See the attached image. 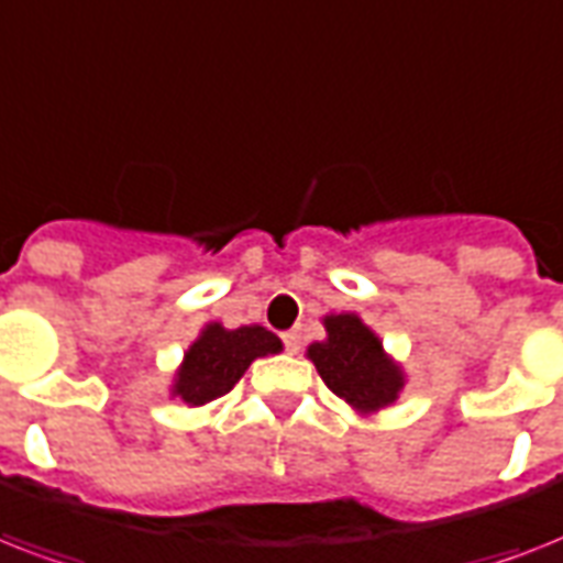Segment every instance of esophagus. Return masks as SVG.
I'll list each match as a JSON object with an SVG mask.
<instances>
[{
	"mask_svg": "<svg viewBox=\"0 0 563 563\" xmlns=\"http://www.w3.org/2000/svg\"><path fill=\"white\" fill-rule=\"evenodd\" d=\"M283 344H286V351L298 353L300 351V333L298 330H289V333H283Z\"/></svg>",
	"mask_w": 563,
	"mask_h": 563,
	"instance_id": "34e87169",
	"label": "esophagus"
}]
</instances>
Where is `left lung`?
Returning a JSON list of instances; mask_svg holds the SVG:
<instances>
[{"mask_svg":"<svg viewBox=\"0 0 563 563\" xmlns=\"http://www.w3.org/2000/svg\"><path fill=\"white\" fill-rule=\"evenodd\" d=\"M324 342H312L307 356L327 388L360 415H376L400 397L406 374L385 353L379 335L360 316H324Z\"/></svg>","mask_w":563,"mask_h":563,"instance_id":"obj_1","label":"left lung"}]
</instances>
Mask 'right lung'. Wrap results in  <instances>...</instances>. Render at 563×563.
I'll return each mask as SVG.
<instances>
[{"label":"right lung","mask_w":563,"mask_h":563,"mask_svg":"<svg viewBox=\"0 0 563 563\" xmlns=\"http://www.w3.org/2000/svg\"><path fill=\"white\" fill-rule=\"evenodd\" d=\"M280 351L283 342L265 327L247 324L228 330L219 321H210L184 353V362L175 371L172 397L187 406L212 402L242 379L251 362Z\"/></svg>","instance_id":"right-lung-1"}]
</instances>
